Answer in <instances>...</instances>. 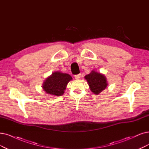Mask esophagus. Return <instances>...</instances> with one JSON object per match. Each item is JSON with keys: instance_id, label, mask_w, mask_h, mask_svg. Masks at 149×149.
Masks as SVG:
<instances>
[{"instance_id": "34e87169", "label": "esophagus", "mask_w": 149, "mask_h": 149, "mask_svg": "<svg viewBox=\"0 0 149 149\" xmlns=\"http://www.w3.org/2000/svg\"><path fill=\"white\" fill-rule=\"evenodd\" d=\"M80 77H81V75H80V74H77V75H75V79L76 80L80 79Z\"/></svg>"}]
</instances>
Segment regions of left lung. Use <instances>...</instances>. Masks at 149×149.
Listing matches in <instances>:
<instances>
[{
  "label": "left lung",
  "instance_id": "8db88e82",
  "mask_svg": "<svg viewBox=\"0 0 149 149\" xmlns=\"http://www.w3.org/2000/svg\"><path fill=\"white\" fill-rule=\"evenodd\" d=\"M85 79L91 92L96 95L105 90L108 85L105 75L95 70H92L89 74L85 75Z\"/></svg>",
  "mask_w": 149,
  "mask_h": 149
}]
</instances>
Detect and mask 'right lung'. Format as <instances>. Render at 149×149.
Wrapping results in <instances>:
<instances>
[{"instance_id":"add662e5","label":"right lung","mask_w":149,"mask_h":149,"mask_svg":"<svg viewBox=\"0 0 149 149\" xmlns=\"http://www.w3.org/2000/svg\"><path fill=\"white\" fill-rule=\"evenodd\" d=\"M72 80V77L59 71L54 72L43 83L42 88L47 94L52 96H61L64 94L68 84Z\"/></svg>"}]
</instances>
